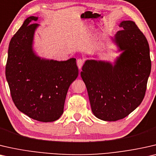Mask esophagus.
I'll return each mask as SVG.
<instances>
[{"label": "esophagus", "instance_id": "34e87169", "mask_svg": "<svg viewBox=\"0 0 156 156\" xmlns=\"http://www.w3.org/2000/svg\"><path fill=\"white\" fill-rule=\"evenodd\" d=\"M83 62H84V61H83V59H82V58H78L77 60V66H78V69L80 70L81 69V68H82V66H83Z\"/></svg>", "mask_w": 156, "mask_h": 156}]
</instances>
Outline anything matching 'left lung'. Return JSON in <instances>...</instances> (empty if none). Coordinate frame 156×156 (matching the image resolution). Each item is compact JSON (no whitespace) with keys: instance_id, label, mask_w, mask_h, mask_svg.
I'll use <instances>...</instances> for the list:
<instances>
[{"instance_id":"left-lung-1","label":"left lung","mask_w":156,"mask_h":156,"mask_svg":"<svg viewBox=\"0 0 156 156\" xmlns=\"http://www.w3.org/2000/svg\"><path fill=\"white\" fill-rule=\"evenodd\" d=\"M112 41L120 52L112 63L87 59L80 73L91 109L101 120L115 122L137 108L145 95L151 73L148 41L133 21L123 20Z\"/></svg>"}]
</instances>
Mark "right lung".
Segmentation results:
<instances>
[{"label": "right lung", "mask_w": 156, "mask_h": 156, "mask_svg": "<svg viewBox=\"0 0 156 156\" xmlns=\"http://www.w3.org/2000/svg\"><path fill=\"white\" fill-rule=\"evenodd\" d=\"M38 17L30 16L9 44L6 80L12 99L21 112L43 122L62 115L70 85L77 78L76 59L56 61L41 58L34 50Z\"/></svg>", "instance_id": "add662e5"}]
</instances>
